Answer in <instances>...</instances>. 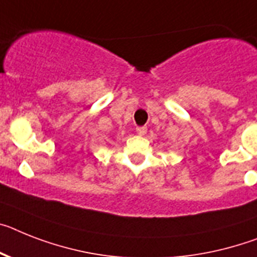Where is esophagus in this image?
I'll use <instances>...</instances> for the list:
<instances>
[{
  "label": "esophagus",
  "instance_id": "1",
  "mask_svg": "<svg viewBox=\"0 0 257 257\" xmlns=\"http://www.w3.org/2000/svg\"><path fill=\"white\" fill-rule=\"evenodd\" d=\"M136 132H137L139 136H145L146 132H148V128H146V126H137V128H136Z\"/></svg>",
  "mask_w": 257,
  "mask_h": 257
}]
</instances>
